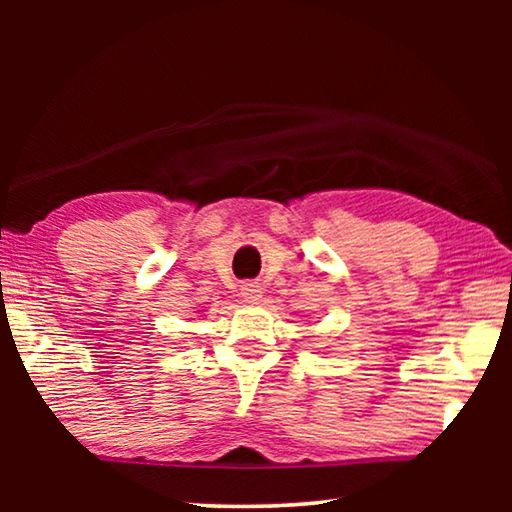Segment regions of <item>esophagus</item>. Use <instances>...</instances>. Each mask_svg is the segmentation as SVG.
Listing matches in <instances>:
<instances>
[{
    "instance_id": "1",
    "label": "esophagus",
    "mask_w": 512,
    "mask_h": 512,
    "mask_svg": "<svg viewBox=\"0 0 512 512\" xmlns=\"http://www.w3.org/2000/svg\"><path fill=\"white\" fill-rule=\"evenodd\" d=\"M241 298L248 300V302H255L262 298V287H259L257 282H244L241 284Z\"/></svg>"
}]
</instances>
